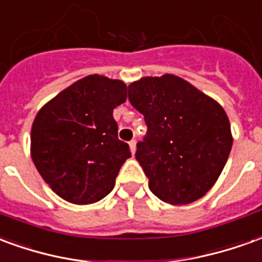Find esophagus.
<instances>
[{
    "instance_id": "1",
    "label": "esophagus",
    "mask_w": 262,
    "mask_h": 262,
    "mask_svg": "<svg viewBox=\"0 0 262 262\" xmlns=\"http://www.w3.org/2000/svg\"><path fill=\"white\" fill-rule=\"evenodd\" d=\"M129 147H130L132 154H135V151H136V142H135V140L129 142Z\"/></svg>"
}]
</instances>
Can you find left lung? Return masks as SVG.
I'll return each mask as SVG.
<instances>
[{"label": "left lung", "instance_id": "8db88e82", "mask_svg": "<svg viewBox=\"0 0 262 262\" xmlns=\"http://www.w3.org/2000/svg\"><path fill=\"white\" fill-rule=\"evenodd\" d=\"M147 135L136 160L163 202L187 205L206 195L225 168L233 136L225 109L174 74L143 77L129 85Z\"/></svg>", "mask_w": 262, "mask_h": 262}]
</instances>
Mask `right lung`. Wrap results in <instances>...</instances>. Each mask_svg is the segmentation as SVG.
<instances>
[{"label":"right lung","mask_w":262,"mask_h":262,"mask_svg":"<svg viewBox=\"0 0 262 262\" xmlns=\"http://www.w3.org/2000/svg\"><path fill=\"white\" fill-rule=\"evenodd\" d=\"M127 98L123 81L86 75L35 116L31 157L45 182L74 205L101 201L115 187L120 167L130 157L127 143L118 139L114 109Z\"/></svg>","instance_id":"1"}]
</instances>
